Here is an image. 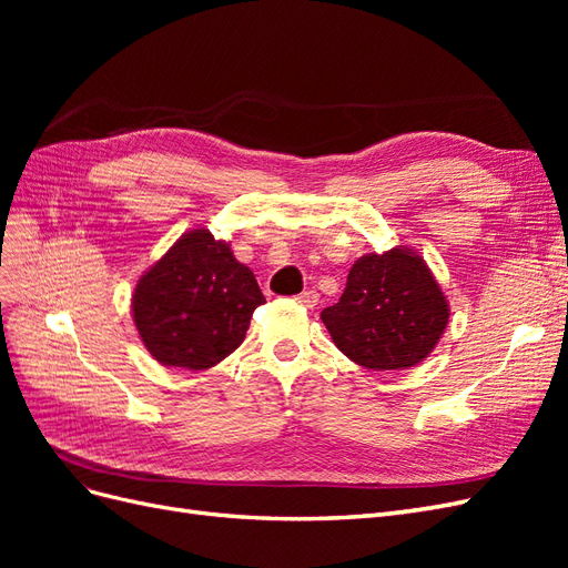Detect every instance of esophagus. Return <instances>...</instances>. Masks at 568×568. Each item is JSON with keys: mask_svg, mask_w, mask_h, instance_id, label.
Wrapping results in <instances>:
<instances>
[{"mask_svg": "<svg viewBox=\"0 0 568 568\" xmlns=\"http://www.w3.org/2000/svg\"><path fill=\"white\" fill-rule=\"evenodd\" d=\"M298 303L303 307H307V311H313V307L320 303V294L317 291H303V294L298 296Z\"/></svg>", "mask_w": 568, "mask_h": 568, "instance_id": "1", "label": "esophagus"}]
</instances>
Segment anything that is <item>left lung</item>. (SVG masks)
<instances>
[{
  "label": "left lung",
  "mask_w": 568,
  "mask_h": 568,
  "mask_svg": "<svg viewBox=\"0 0 568 568\" xmlns=\"http://www.w3.org/2000/svg\"><path fill=\"white\" fill-rule=\"evenodd\" d=\"M450 305L436 277L407 246L357 257L338 303L322 322L336 348L367 369H407L436 348Z\"/></svg>",
  "instance_id": "1"
}]
</instances>
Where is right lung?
I'll use <instances>...</instances> for the list:
<instances>
[{
	"label": "right lung",
	"mask_w": 568,
	"mask_h": 568,
	"mask_svg": "<svg viewBox=\"0 0 568 568\" xmlns=\"http://www.w3.org/2000/svg\"><path fill=\"white\" fill-rule=\"evenodd\" d=\"M265 303L253 272L209 230L182 234L134 286L132 317L165 367L209 369L234 353Z\"/></svg>",
	"instance_id": "1"
}]
</instances>
